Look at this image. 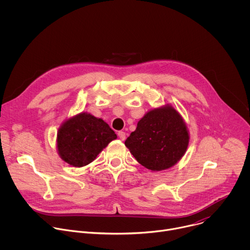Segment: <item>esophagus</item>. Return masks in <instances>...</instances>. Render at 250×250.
<instances>
[{"mask_svg":"<svg viewBox=\"0 0 250 250\" xmlns=\"http://www.w3.org/2000/svg\"><path fill=\"white\" fill-rule=\"evenodd\" d=\"M118 135H119V137H120L122 140H125V136H126V134H125V131H119Z\"/></svg>","mask_w":250,"mask_h":250,"instance_id":"esophagus-1","label":"esophagus"}]
</instances>
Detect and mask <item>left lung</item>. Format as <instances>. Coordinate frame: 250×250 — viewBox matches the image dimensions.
<instances>
[{
	"instance_id": "8db88e82",
	"label": "left lung",
	"mask_w": 250,
	"mask_h": 250,
	"mask_svg": "<svg viewBox=\"0 0 250 250\" xmlns=\"http://www.w3.org/2000/svg\"><path fill=\"white\" fill-rule=\"evenodd\" d=\"M189 131L182 116L169 104L148 111L125 145L139 164L151 171L174 166L184 156Z\"/></svg>"
}]
</instances>
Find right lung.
Here are the masks:
<instances>
[{"label":"right lung","instance_id":"right-lung-1","mask_svg":"<svg viewBox=\"0 0 250 250\" xmlns=\"http://www.w3.org/2000/svg\"><path fill=\"white\" fill-rule=\"evenodd\" d=\"M118 136L102 119L80 113L63 122L58 128L56 147L60 158L74 167H83Z\"/></svg>","mask_w":250,"mask_h":250}]
</instances>
